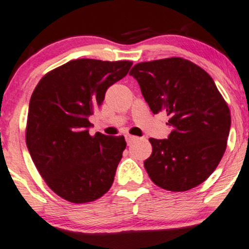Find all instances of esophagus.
<instances>
[{"label":"esophagus","mask_w":249,"mask_h":249,"mask_svg":"<svg viewBox=\"0 0 249 249\" xmlns=\"http://www.w3.org/2000/svg\"><path fill=\"white\" fill-rule=\"evenodd\" d=\"M136 140H139V138H136V136H133V135H125V141H127L128 144H130L132 142L136 141Z\"/></svg>","instance_id":"esophagus-1"}]
</instances>
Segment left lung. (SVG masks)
I'll use <instances>...</instances> for the list:
<instances>
[{
	"label": "left lung",
	"instance_id": "obj_1",
	"mask_svg": "<svg viewBox=\"0 0 249 249\" xmlns=\"http://www.w3.org/2000/svg\"><path fill=\"white\" fill-rule=\"evenodd\" d=\"M129 75L150 110L166 111L173 128L168 139H149L144 168L150 180L172 192L199 186L221 161L231 129L230 108L213 79L181 57L138 63Z\"/></svg>",
	"mask_w": 249,
	"mask_h": 249
}]
</instances>
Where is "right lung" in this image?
<instances>
[{
	"instance_id": "right-lung-1",
	"label": "right lung",
	"mask_w": 249,
	"mask_h": 249,
	"mask_svg": "<svg viewBox=\"0 0 249 249\" xmlns=\"http://www.w3.org/2000/svg\"><path fill=\"white\" fill-rule=\"evenodd\" d=\"M132 64L72 60L44 75L33 91L26 130L28 150L49 188L69 202H90L113 185L127 143L124 136L89 135V116Z\"/></svg>"
}]
</instances>
